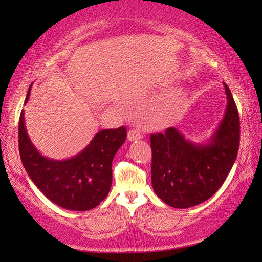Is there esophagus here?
Returning <instances> with one entry per match:
<instances>
[{
  "instance_id": "esophagus-1",
  "label": "esophagus",
  "mask_w": 262,
  "mask_h": 262,
  "mask_svg": "<svg viewBox=\"0 0 262 262\" xmlns=\"http://www.w3.org/2000/svg\"><path fill=\"white\" fill-rule=\"evenodd\" d=\"M141 138H142V135L138 130H130L127 132V139L130 142L138 141V139H141Z\"/></svg>"
}]
</instances>
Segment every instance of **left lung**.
<instances>
[{"mask_svg": "<svg viewBox=\"0 0 262 262\" xmlns=\"http://www.w3.org/2000/svg\"><path fill=\"white\" fill-rule=\"evenodd\" d=\"M228 105L206 143L187 141L180 131L151 134V184L156 195L175 209H188L211 198L231 170L239 145V117L230 89Z\"/></svg>", "mask_w": 262, "mask_h": 262, "instance_id": "obj_1", "label": "left lung"}]
</instances>
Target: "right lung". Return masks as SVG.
<instances>
[{
    "mask_svg": "<svg viewBox=\"0 0 262 262\" xmlns=\"http://www.w3.org/2000/svg\"><path fill=\"white\" fill-rule=\"evenodd\" d=\"M28 89L25 103L30 99ZM126 128L101 130L74 157L52 160L42 156L31 142L24 111L19 120V151L28 177L46 198L63 209L87 211L98 206L112 186V161L126 139Z\"/></svg>",
    "mask_w": 262,
    "mask_h": 262,
    "instance_id": "right-lung-1",
    "label": "right lung"
}]
</instances>
